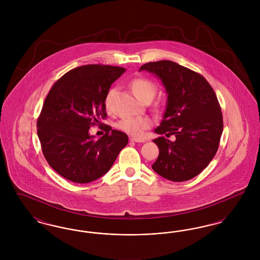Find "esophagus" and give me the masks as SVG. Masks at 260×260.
<instances>
[{"instance_id":"obj_1","label":"esophagus","mask_w":260,"mask_h":260,"mask_svg":"<svg viewBox=\"0 0 260 260\" xmlns=\"http://www.w3.org/2000/svg\"><path fill=\"white\" fill-rule=\"evenodd\" d=\"M129 140H131V141H133V142H138V143L145 142V140H144V139H142V138H137V137H131V138H129Z\"/></svg>"}]
</instances>
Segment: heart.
<instances>
[{"label": "heart", "instance_id": "b5f03b06", "mask_svg": "<svg viewBox=\"0 0 260 260\" xmlns=\"http://www.w3.org/2000/svg\"><path fill=\"white\" fill-rule=\"evenodd\" d=\"M131 87L136 98L140 99L141 101H144L146 99L151 100L157 91L156 85L152 81L145 78L135 79L131 84ZM112 94L113 89L107 93L105 99V106L107 110H111ZM152 120L147 117H127L122 119L118 123V127L131 136H141L146 129L152 126Z\"/></svg>", "mask_w": 260, "mask_h": 260}]
</instances>
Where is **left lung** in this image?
Wrapping results in <instances>:
<instances>
[{"label":"left lung","mask_w":260,"mask_h":260,"mask_svg":"<svg viewBox=\"0 0 260 260\" xmlns=\"http://www.w3.org/2000/svg\"><path fill=\"white\" fill-rule=\"evenodd\" d=\"M142 70L159 77L168 93L164 119L155 129L161 136L153 140L159 156L152 169L172 181L189 180L208 167L219 146L223 119L216 94L202 75L175 62H148ZM165 134H173L176 141Z\"/></svg>","instance_id":"8db88e82"}]
</instances>
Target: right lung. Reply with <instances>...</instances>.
Instances as JSON below:
<instances>
[{
  "mask_svg": "<svg viewBox=\"0 0 260 260\" xmlns=\"http://www.w3.org/2000/svg\"><path fill=\"white\" fill-rule=\"evenodd\" d=\"M124 71L118 66L83 65L63 75L50 88L38 118V136L46 160L64 178L75 183L96 180L127 144V136L110 125L98 140L88 134L91 125L107 117V93Z\"/></svg>",
  "mask_w": 260,
  "mask_h": 260,
  "instance_id": "right-lung-1",
  "label": "right lung"
}]
</instances>
